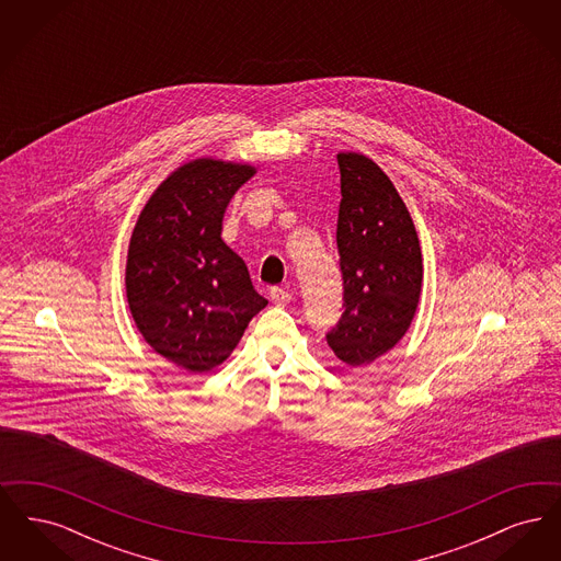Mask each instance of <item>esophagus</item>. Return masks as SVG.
<instances>
[{
	"label": "esophagus",
	"mask_w": 561,
	"mask_h": 561,
	"mask_svg": "<svg viewBox=\"0 0 561 561\" xmlns=\"http://www.w3.org/2000/svg\"><path fill=\"white\" fill-rule=\"evenodd\" d=\"M268 296H271V300L277 305V307H286L290 300H293V294L288 288H277V286H273L271 290H268Z\"/></svg>",
	"instance_id": "1"
}]
</instances>
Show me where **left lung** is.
I'll list each match as a JSON object with an SVG mask.
<instances>
[{
  "label": "left lung",
  "mask_w": 561,
  "mask_h": 561,
  "mask_svg": "<svg viewBox=\"0 0 561 561\" xmlns=\"http://www.w3.org/2000/svg\"><path fill=\"white\" fill-rule=\"evenodd\" d=\"M336 245L345 313L325 334L334 355L366 366L400 343L423 284L419 236L398 188L366 156L339 153Z\"/></svg>",
  "instance_id": "8db88e82"
}]
</instances>
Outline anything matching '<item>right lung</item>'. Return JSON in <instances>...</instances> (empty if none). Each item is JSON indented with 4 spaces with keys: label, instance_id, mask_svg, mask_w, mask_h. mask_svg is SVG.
<instances>
[{
    "label": "right lung",
    "instance_id": "1",
    "mask_svg": "<svg viewBox=\"0 0 561 561\" xmlns=\"http://www.w3.org/2000/svg\"><path fill=\"white\" fill-rule=\"evenodd\" d=\"M252 165L195 160L172 172L134 227L126 294L136 328L191 373L222 364L267 307L245 263L220 240L222 214Z\"/></svg>",
    "mask_w": 561,
    "mask_h": 561
}]
</instances>
